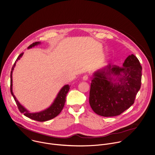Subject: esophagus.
<instances>
[{
  "instance_id": "34e87169",
  "label": "esophagus",
  "mask_w": 155,
  "mask_h": 155,
  "mask_svg": "<svg viewBox=\"0 0 155 155\" xmlns=\"http://www.w3.org/2000/svg\"><path fill=\"white\" fill-rule=\"evenodd\" d=\"M83 81H87V79H88V76L87 75H84L83 77Z\"/></svg>"
}]
</instances>
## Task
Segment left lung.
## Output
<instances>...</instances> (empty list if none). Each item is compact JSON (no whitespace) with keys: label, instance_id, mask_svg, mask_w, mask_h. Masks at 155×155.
<instances>
[{"label":"left lung","instance_id":"8db88e82","mask_svg":"<svg viewBox=\"0 0 155 155\" xmlns=\"http://www.w3.org/2000/svg\"><path fill=\"white\" fill-rule=\"evenodd\" d=\"M142 67L134 54L129 55L123 67L109 63L95 71L91 77L89 104L103 117L120 115L134 103L141 84Z\"/></svg>","mask_w":155,"mask_h":155}]
</instances>
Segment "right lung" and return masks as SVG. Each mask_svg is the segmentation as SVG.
<instances>
[{
    "label": "right lung",
    "mask_w": 155,
    "mask_h": 155,
    "mask_svg": "<svg viewBox=\"0 0 155 155\" xmlns=\"http://www.w3.org/2000/svg\"><path fill=\"white\" fill-rule=\"evenodd\" d=\"M40 44H41V42H40V41H37V42L33 43L29 46L28 47V49H31L35 46L40 45ZM23 53H21L18 55V57H17V60H15V61L11 69V75H10L11 94L12 95L20 112L21 114H23V115L25 116H26V117L29 118L32 120H34L35 121H40V122L50 120L55 118V117H57L62 110V109L64 107L65 101H66V95H67L68 92H69L71 86H69V84H66V85L63 86L61 88V89L60 90L58 93L57 94V95L55 98L54 99V101L52 102V103L48 108H46L45 110H43L41 111L37 112H30L28 110H27L23 106H22L19 103V101L17 100V99L14 95V93L12 91V72H13L15 66L17 61L20 59V58L23 56Z\"/></svg>",
    "instance_id": "1"
}]
</instances>
